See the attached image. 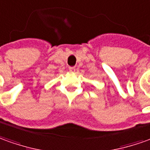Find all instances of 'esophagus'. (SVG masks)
I'll return each instance as SVG.
<instances>
[{
  "instance_id": "1",
  "label": "esophagus",
  "mask_w": 150,
  "mask_h": 150,
  "mask_svg": "<svg viewBox=\"0 0 150 150\" xmlns=\"http://www.w3.org/2000/svg\"><path fill=\"white\" fill-rule=\"evenodd\" d=\"M75 70H76L75 67H69V71H70L71 73H73V72H75Z\"/></svg>"
}]
</instances>
